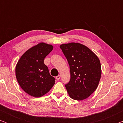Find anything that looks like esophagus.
I'll return each instance as SVG.
<instances>
[{
	"instance_id": "1",
	"label": "esophagus",
	"mask_w": 123,
	"mask_h": 123,
	"mask_svg": "<svg viewBox=\"0 0 123 123\" xmlns=\"http://www.w3.org/2000/svg\"><path fill=\"white\" fill-rule=\"evenodd\" d=\"M60 75H57V76L56 77V80H60Z\"/></svg>"
}]
</instances>
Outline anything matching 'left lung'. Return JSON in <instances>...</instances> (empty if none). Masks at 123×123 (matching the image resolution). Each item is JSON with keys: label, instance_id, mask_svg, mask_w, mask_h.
Returning <instances> with one entry per match:
<instances>
[{"label": "left lung", "instance_id": "1", "mask_svg": "<svg viewBox=\"0 0 123 123\" xmlns=\"http://www.w3.org/2000/svg\"><path fill=\"white\" fill-rule=\"evenodd\" d=\"M60 48L69 65L70 80L65 85L70 98L83 100L96 90L101 76V66L96 55L80 43H63Z\"/></svg>", "mask_w": 123, "mask_h": 123}]
</instances>
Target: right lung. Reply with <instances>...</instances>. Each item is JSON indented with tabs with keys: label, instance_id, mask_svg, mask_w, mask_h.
Masks as SVG:
<instances>
[{
	"label": "right lung",
	"instance_id": "obj_1",
	"mask_svg": "<svg viewBox=\"0 0 123 123\" xmlns=\"http://www.w3.org/2000/svg\"><path fill=\"white\" fill-rule=\"evenodd\" d=\"M53 49V45L38 43L27 50L17 62V80L22 89L31 96H43L54 85L55 79L50 74L43 63L45 57Z\"/></svg>",
	"mask_w": 123,
	"mask_h": 123
}]
</instances>
